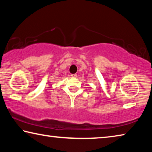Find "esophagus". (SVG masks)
I'll list each match as a JSON object with an SVG mask.
<instances>
[{"label": "esophagus", "mask_w": 152, "mask_h": 152, "mask_svg": "<svg viewBox=\"0 0 152 152\" xmlns=\"http://www.w3.org/2000/svg\"><path fill=\"white\" fill-rule=\"evenodd\" d=\"M71 76H72V77H76V76H77V74H71Z\"/></svg>", "instance_id": "1"}]
</instances>
